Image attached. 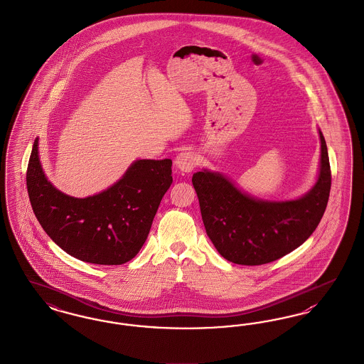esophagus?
Wrapping results in <instances>:
<instances>
[{
    "label": "esophagus",
    "mask_w": 364,
    "mask_h": 364,
    "mask_svg": "<svg viewBox=\"0 0 364 364\" xmlns=\"http://www.w3.org/2000/svg\"><path fill=\"white\" fill-rule=\"evenodd\" d=\"M176 168L183 172V173H189L193 171V168L198 165V159L193 153L191 151H183L180 153L175 160Z\"/></svg>",
    "instance_id": "esophagus-1"
}]
</instances>
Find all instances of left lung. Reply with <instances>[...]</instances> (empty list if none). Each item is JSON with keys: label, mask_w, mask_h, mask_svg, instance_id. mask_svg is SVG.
I'll return each instance as SVG.
<instances>
[{"label": "left lung", "mask_w": 364, "mask_h": 364, "mask_svg": "<svg viewBox=\"0 0 364 364\" xmlns=\"http://www.w3.org/2000/svg\"><path fill=\"white\" fill-rule=\"evenodd\" d=\"M316 183L302 196L269 200L240 188L228 176L202 169L192 176L205 233L219 255L241 265L275 262L301 247L318 226L331 192V165L320 129Z\"/></svg>", "instance_id": "obj_1"}]
</instances>
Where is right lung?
<instances>
[{"label":"right lung","mask_w":364,"mask_h":364,"mask_svg":"<svg viewBox=\"0 0 364 364\" xmlns=\"http://www.w3.org/2000/svg\"><path fill=\"white\" fill-rule=\"evenodd\" d=\"M172 181V160H135L111 187L74 198L47 178L39 138L27 171L29 200L44 232L68 255L100 265H120L136 256Z\"/></svg>","instance_id":"obj_1"}]
</instances>
